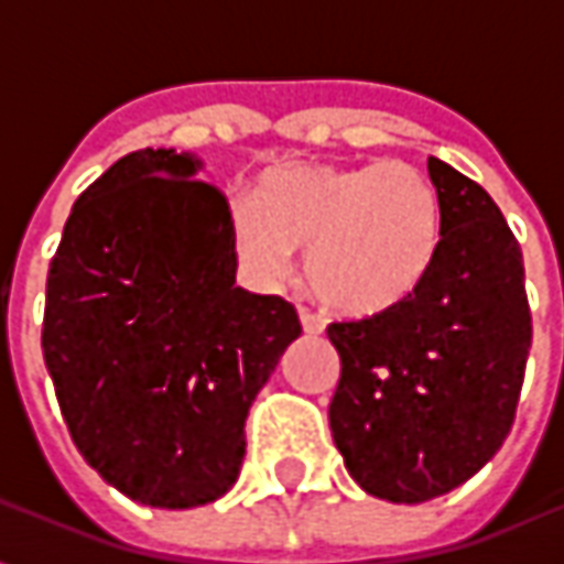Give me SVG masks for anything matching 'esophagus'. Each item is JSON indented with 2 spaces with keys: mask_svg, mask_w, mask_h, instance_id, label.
Masks as SVG:
<instances>
[{
  "mask_svg": "<svg viewBox=\"0 0 564 564\" xmlns=\"http://www.w3.org/2000/svg\"><path fill=\"white\" fill-rule=\"evenodd\" d=\"M299 319H302V329L307 332V335H319V332L326 329V323H323V317L319 314H314L311 307H299Z\"/></svg>",
  "mask_w": 564,
  "mask_h": 564,
  "instance_id": "obj_1",
  "label": "esophagus"
}]
</instances>
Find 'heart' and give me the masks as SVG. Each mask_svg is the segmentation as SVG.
I'll use <instances>...</instances> for the list:
<instances>
[{"label": "heart", "mask_w": 564, "mask_h": 564, "mask_svg": "<svg viewBox=\"0 0 564 564\" xmlns=\"http://www.w3.org/2000/svg\"><path fill=\"white\" fill-rule=\"evenodd\" d=\"M229 235L257 281L293 269L307 247L314 293L335 311L368 317L402 305L429 278L444 235L435 181L411 162L283 165L235 198Z\"/></svg>", "instance_id": "b5f03b06"}]
</instances>
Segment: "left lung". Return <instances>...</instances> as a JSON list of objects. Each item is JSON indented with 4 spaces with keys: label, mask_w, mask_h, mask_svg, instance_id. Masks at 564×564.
Returning a JSON list of instances; mask_svg holds the SVG:
<instances>
[{
    "label": "left lung",
    "mask_w": 564,
    "mask_h": 564,
    "mask_svg": "<svg viewBox=\"0 0 564 564\" xmlns=\"http://www.w3.org/2000/svg\"><path fill=\"white\" fill-rule=\"evenodd\" d=\"M444 235L402 305L329 323L341 378L329 425L368 496L420 505L462 486L505 444L532 347L522 250L484 186L429 156Z\"/></svg>",
    "instance_id": "obj_1"
}]
</instances>
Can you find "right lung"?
Masks as SVG:
<instances>
[{
    "label": "right lung",
    "mask_w": 564,
    "mask_h": 564,
    "mask_svg": "<svg viewBox=\"0 0 564 564\" xmlns=\"http://www.w3.org/2000/svg\"><path fill=\"white\" fill-rule=\"evenodd\" d=\"M196 169L148 148L96 177L51 259L42 323L80 456L165 510L232 489L247 411L302 335L286 299L235 286L229 202Z\"/></svg>",
    "instance_id": "right-lung-1"
}]
</instances>
